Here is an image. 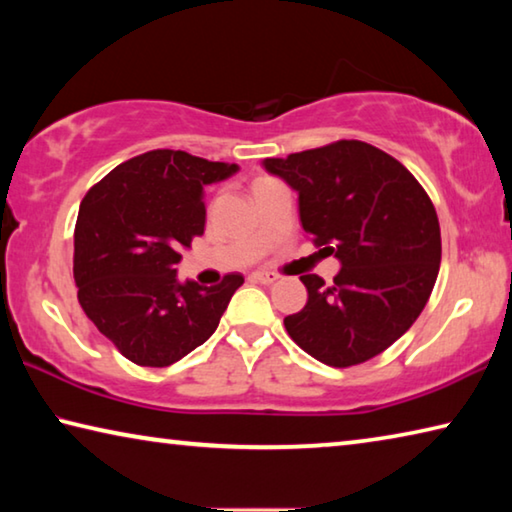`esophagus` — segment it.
I'll list each match as a JSON object with an SVG mask.
<instances>
[{"label": "esophagus", "mask_w": 512, "mask_h": 512, "mask_svg": "<svg viewBox=\"0 0 512 512\" xmlns=\"http://www.w3.org/2000/svg\"><path fill=\"white\" fill-rule=\"evenodd\" d=\"M277 273H273V271H255L253 275H250V280H255V282H259V284H273V282H277Z\"/></svg>", "instance_id": "1"}]
</instances>
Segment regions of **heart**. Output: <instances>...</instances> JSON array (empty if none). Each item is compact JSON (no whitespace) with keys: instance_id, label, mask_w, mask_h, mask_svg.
<instances>
[{"instance_id":"b5f03b06","label":"heart","mask_w":512,"mask_h":512,"mask_svg":"<svg viewBox=\"0 0 512 512\" xmlns=\"http://www.w3.org/2000/svg\"><path fill=\"white\" fill-rule=\"evenodd\" d=\"M264 180H268V178H259V180H257V183H264ZM257 183H255V185H257ZM255 185H253V187H255Z\"/></svg>"}]
</instances>
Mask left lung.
<instances>
[{"mask_svg": "<svg viewBox=\"0 0 512 512\" xmlns=\"http://www.w3.org/2000/svg\"><path fill=\"white\" fill-rule=\"evenodd\" d=\"M298 192L300 223L341 262L332 284L302 275L307 305L284 318L302 350L348 368L400 339L427 305L440 268L431 198L393 155L359 140L266 158Z\"/></svg>", "mask_w": 512, "mask_h": 512, "instance_id": "left-lung-1", "label": "left lung"}]
</instances>
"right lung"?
I'll return each mask as SVG.
<instances>
[{"label": "right lung", "mask_w": 512, "mask_h": 512, "mask_svg": "<svg viewBox=\"0 0 512 512\" xmlns=\"http://www.w3.org/2000/svg\"><path fill=\"white\" fill-rule=\"evenodd\" d=\"M237 164L158 149L112 169L81 201L74 230L79 302L99 332L137 366L164 368L203 345L244 275L178 282L180 250L205 230L203 187Z\"/></svg>", "instance_id": "1"}]
</instances>
